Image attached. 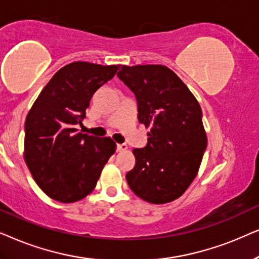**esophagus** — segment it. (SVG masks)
I'll list each match as a JSON object with an SVG mask.
<instances>
[{
  "label": "esophagus",
  "mask_w": 259,
  "mask_h": 259,
  "mask_svg": "<svg viewBox=\"0 0 259 259\" xmlns=\"http://www.w3.org/2000/svg\"><path fill=\"white\" fill-rule=\"evenodd\" d=\"M127 149V146L125 143L117 144V151H125Z\"/></svg>",
  "instance_id": "obj_1"
}]
</instances>
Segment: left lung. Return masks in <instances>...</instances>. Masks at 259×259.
<instances>
[{
	"instance_id": "1",
	"label": "left lung",
	"mask_w": 259,
	"mask_h": 259,
	"mask_svg": "<svg viewBox=\"0 0 259 259\" xmlns=\"http://www.w3.org/2000/svg\"><path fill=\"white\" fill-rule=\"evenodd\" d=\"M117 75L135 95L139 122L150 127L148 143L133 150L126 174L132 191L150 204L184 194L198 174L207 137L202 111L185 82L163 65H119Z\"/></svg>"
}]
</instances>
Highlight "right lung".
Returning <instances> with one entry per match:
<instances>
[{
    "label": "right lung",
    "mask_w": 259,
    "mask_h": 259,
    "mask_svg": "<svg viewBox=\"0 0 259 259\" xmlns=\"http://www.w3.org/2000/svg\"><path fill=\"white\" fill-rule=\"evenodd\" d=\"M119 65L75 61L60 68L34 102L25 123V161L50 198L70 204L94 191L116 143L78 133L97 90Z\"/></svg>",
    "instance_id": "add662e5"
}]
</instances>
